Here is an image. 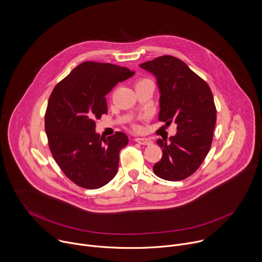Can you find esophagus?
Instances as JSON below:
<instances>
[{
    "label": "esophagus",
    "mask_w": 262,
    "mask_h": 262,
    "mask_svg": "<svg viewBox=\"0 0 262 262\" xmlns=\"http://www.w3.org/2000/svg\"><path fill=\"white\" fill-rule=\"evenodd\" d=\"M135 141L141 145H145V146H150L152 145V141L150 139H145V138H137L135 139Z\"/></svg>",
    "instance_id": "obj_1"
}]
</instances>
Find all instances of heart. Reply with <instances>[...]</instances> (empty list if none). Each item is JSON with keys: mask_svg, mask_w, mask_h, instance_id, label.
I'll return each instance as SVG.
<instances>
[{"mask_svg": "<svg viewBox=\"0 0 262 262\" xmlns=\"http://www.w3.org/2000/svg\"><path fill=\"white\" fill-rule=\"evenodd\" d=\"M146 80H147V79H143V80H140L138 83H140V82H143V81H146ZM138 83H137V84H138ZM133 127H134L135 129H137V128H138V126H137V125H134Z\"/></svg>", "mask_w": 262, "mask_h": 262, "instance_id": "b5f03b06", "label": "heart"}]
</instances>
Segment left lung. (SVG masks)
I'll use <instances>...</instances> for the list:
<instances>
[{
	"instance_id": "obj_1",
	"label": "left lung",
	"mask_w": 262,
	"mask_h": 262,
	"mask_svg": "<svg viewBox=\"0 0 262 262\" xmlns=\"http://www.w3.org/2000/svg\"><path fill=\"white\" fill-rule=\"evenodd\" d=\"M154 75L159 90L158 120L177 124V134L157 140L161 159L155 175L167 181L183 180L200 167L210 151L216 123V107L209 85L181 59L170 55L143 62Z\"/></svg>"
}]
</instances>
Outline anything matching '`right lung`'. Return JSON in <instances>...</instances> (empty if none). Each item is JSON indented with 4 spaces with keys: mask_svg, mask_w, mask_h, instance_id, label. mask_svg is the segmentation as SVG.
Masks as SVG:
<instances>
[{
    "mask_svg": "<svg viewBox=\"0 0 262 262\" xmlns=\"http://www.w3.org/2000/svg\"><path fill=\"white\" fill-rule=\"evenodd\" d=\"M135 72L125 67L84 61L55 85L45 113L49 149L64 175L76 185L98 189L117 173L124 133L107 139L96 132V119L108 113L106 95Z\"/></svg>",
    "mask_w": 262,
    "mask_h": 262,
    "instance_id": "right-lung-1",
    "label": "right lung"
}]
</instances>
